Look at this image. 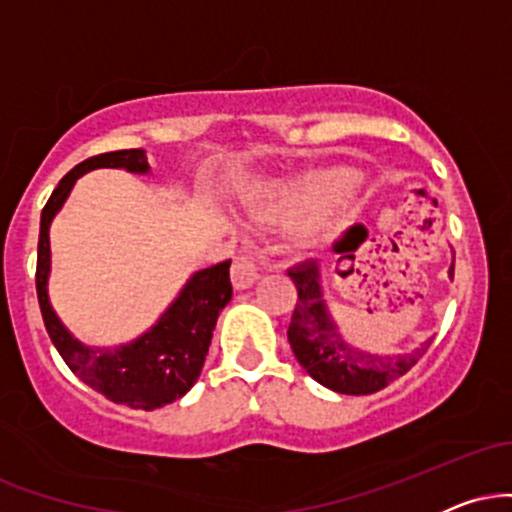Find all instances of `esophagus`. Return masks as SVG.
<instances>
[{"mask_svg": "<svg viewBox=\"0 0 512 512\" xmlns=\"http://www.w3.org/2000/svg\"><path fill=\"white\" fill-rule=\"evenodd\" d=\"M231 276L236 289H250L257 281V276H260V272H257V264L250 255H238L236 260H233Z\"/></svg>", "mask_w": 512, "mask_h": 512, "instance_id": "1", "label": "esophagus"}]
</instances>
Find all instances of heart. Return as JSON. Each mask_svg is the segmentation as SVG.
Returning a JSON list of instances; mask_svg holds the SVG:
<instances>
[{"mask_svg":"<svg viewBox=\"0 0 512 512\" xmlns=\"http://www.w3.org/2000/svg\"><path fill=\"white\" fill-rule=\"evenodd\" d=\"M356 185V173L349 168H330L308 173L303 178L276 187L264 202L267 216L286 221H308L339 207L351 195Z\"/></svg>","mask_w":512,"mask_h":512,"instance_id":"1","label":"heart"}]
</instances>
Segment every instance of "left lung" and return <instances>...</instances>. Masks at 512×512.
I'll list each match as a JSON object with an SVG mask.
<instances>
[{"instance_id":"left-lung-1","label":"left lung","mask_w":512,"mask_h":512,"mask_svg":"<svg viewBox=\"0 0 512 512\" xmlns=\"http://www.w3.org/2000/svg\"><path fill=\"white\" fill-rule=\"evenodd\" d=\"M452 269L455 267H450V276ZM289 276L298 289V301L286 332L293 354L310 378L339 395H373L383 390L414 368L433 342L426 339L409 354H368L356 349L344 342L327 313L317 262L298 264L289 269Z\"/></svg>"}]
</instances>
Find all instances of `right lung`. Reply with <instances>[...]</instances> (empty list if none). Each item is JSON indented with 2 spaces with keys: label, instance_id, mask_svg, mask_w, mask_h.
Segmentation results:
<instances>
[{
  "label": "right lung",
  "instance_id": "add662e5",
  "mask_svg": "<svg viewBox=\"0 0 512 512\" xmlns=\"http://www.w3.org/2000/svg\"><path fill=\"white\" fill-rule=\"evenodd\" d=\"M93 168H127L129 173H149V161L142 149L108 151L81 161L69 170L52 190L48 204L40 216L38 267H35V289H38L40 313L52 344L60 351L69 370L88 387L101 392L115 404L132 409H158L175 402L197 383L214 337L219 313L231 301V260L199 269L187 281L180 296L168 305L158 322L134 342L117 349H93L64 330L57 320L48 298L50 274V223L62 209L64 199L72 192L76 178Z\"/></svg>",
  "mask_w": 512,
  "mask_h": 512
}]
</instances>
